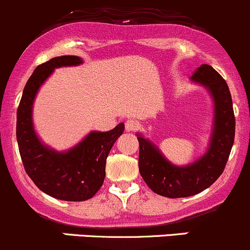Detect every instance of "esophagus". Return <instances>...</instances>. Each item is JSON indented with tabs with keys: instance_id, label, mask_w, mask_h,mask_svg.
I'll list each match as a JSON object with an SVG mask.
<instances>
[{
	"instance_id": "obj_1",
	"label": "esophagus",
	"mask_w": 250,
	"mask_h": 250,
	"mask_svg": "<svg viewBox=\"0 0 250 250\" xmlns=\"http://www.w3.org/2000/svg\"><path fill=\"white\" fill-rule=\"evenodd\" d=\"M141 127V124L135 119H128L125 123V130L126 131H136Z\"/></svg>"
}]
</instances>
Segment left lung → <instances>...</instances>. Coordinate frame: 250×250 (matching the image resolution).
Returning <instances> with one entry per match:
<instances>
[{
  "instance_id": "1",
  "label": "left lung",
  "mask_w": 250,
  "mask_h": 250,
  "mask_svg": "<svg viewBox=\"0 0 250 250\" xmlns=\"http://www.w3.org/2000/svg\"><path fill=\"white\" fill-rule=\"evenodd\" d=\"M194 82L207 86L214 99L215 117L209 149L187 167L169 164L148 140L138 135L140 173L155 194L169 199L188 197L207 189L223 173L235 141L232 99L225 79L212 66L202 65L192 74Z\"/></svg>"
}]
</instances>
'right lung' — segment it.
I'll list each match as a JSON object with an SVG mask.
<instances>
[{
	"mask_svg": "<svg viewBox=\"0 0 250 250\" xmlns=\"http://www.w3.org/2000/svg\"><path fill=\"white\" fill-rule=\"evenodd\" d=\"M79 63L78 56L65 55L38 65L24 87L17 110V140L25 171L38 189L63 201H85L99 191L106 176L108 154L124 132L123 123L108 132H91L67 153H56L40 142L31 119L37 90L54 68Z\"/></svg>",
	"mask_w": 250,
	"mask_h": 250,
	"instance_id": "1",
	"label": "right lung"
}]
</instances>
